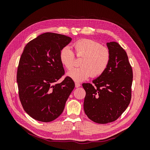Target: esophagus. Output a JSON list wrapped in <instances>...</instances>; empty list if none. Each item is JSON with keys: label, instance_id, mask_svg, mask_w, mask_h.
<instances>
[{"label": "esophagus", "instance_id": "esophagus-1", "mask_svg": "<svg viewBox=\"0 0 150 150\" xmlns=\"http://www.w3.org/2000/svg\"><path fill=\"white\" fill-rule=\"evenodd\" d=\"M80 86H81V84L79 83H75V87L76 88H79V87H80Z\"/></svg>", "mask_w": 150, "mask_h": 150}]
</instances>
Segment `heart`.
Returning <instances> with one entry per match:
<instances>
[{
  "instance_id": "b5f03b06",
  "label": "heart",
  "mask_w": 150,
  "mask_h": 150,
  "mask_svg": "<svg viewBox=\"0 0 150 150\" xmlns=\"http://www.w3.org/2000/svg\"><path fill=\"white\" fill-rule=\"evenodd\" d=\"M74 52L81 59L80 67L74 68L67 76L76 82H81L89 77L97 78L107 69L111 61V53L101 43L89 39L77 40L73 44ZM59 59L66 69L71 70L74 65L75 55L69 46L62 47L59 52Z\"/></svg>"
}]
</instances>
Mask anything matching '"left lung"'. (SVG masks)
Segmentation results:
<instances>
[{
	"label": "left lung",
	"instance_id": "1",
	"mask_svg": "<svg viewBox=\"0 0 150 150\" xmlns=\"http://www.w3.org/2000/svg\"><path fill=\"white\" fill-rule=\"evenodd\" d=\"M111 61L104 73L91 83H83L84 110L93 121L106 124L116 121L131 99L133 70L126 51L116 42L107 43Z\"/></svg>",
	"mask_w": 150,
	"mask_h": 150
}]
</instances>
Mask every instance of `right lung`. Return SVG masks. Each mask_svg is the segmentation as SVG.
I'll return each instance as SVG.
<instances>
[{
  "label": "right lung",
  "mask_w": 150,
  "mask_h": 150,
  "mask_svg": "<svg viewBox=\"0 0 150 150\" xmlns=\"http://www.w3.org/2000/svg\"><path fill=\"white\" fill-rule=\"evenodd\" d=\"M71 40L68 36L46 33L27 44L17 72L19 96L24 111L34 118L50 122L59 116L75 87L64 75L59 59L61 49Z\"/></svg>",
  "instance_id": "1"
}]
</instances>
